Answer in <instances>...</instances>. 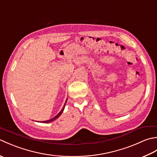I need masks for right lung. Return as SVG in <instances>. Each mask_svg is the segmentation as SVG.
<instances>
[{
  "label": "right lung",
  "mask_w": 157,
  "mask_h": 157,
  "mask_svg": "<svg viewBox=\"0 0 157 157\" xmlns=\"http://www.w3.org/2000/svg\"><path fill=\"white\" fill-rule=\"evenodd\" d=\"M67 101H66V102H65V105H64V106H63V108L62 109V110L61 111H60V113H59V114L57 115H56L55 117H53V118H52V119H49V120H47V121H42V123H50V122H51V121H54V120H55L56 119H57L61 115V113H63V110H64V108H65V104H66V102H67Z\"/></svg>",
  "instance_id": "right-lung-1"
}]
</instances>
